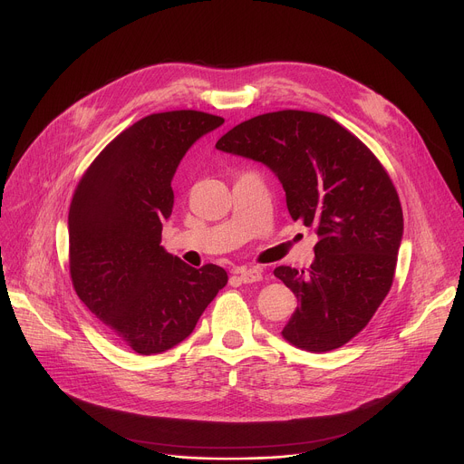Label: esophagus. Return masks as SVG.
<instances>
[{"label":"esophagus","instance_id":"obj_1","mask_svg":"<svg viewBox=\"0 0 464 464\" xmlns=\"http://www.w3.org/2000/svg\"><path fill=\"white\" fill-rule=\"evenodd\" d=\"M234 275H237V276H239V280H241L243 284L260 282V280L264 278V273H262L260 269H256V267H250V269L241 267V269H236V271H234Z\"/></svg>","mask_w":464,"mask_h":464}]
</instances>
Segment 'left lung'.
I'll list each match as a JSON object with an SVG mask.
<instances>
[{"mask_svg": "<svg viewBox=\"0 0 464 464\" xmlns=\"http://www.w3.org/2000/svg\"><path fill=\"white\" fill-rule=\"evenodd\" d=\"M216 149L269 168L291 219L317 228L307 273L275 269L298 298L282 337L314 353L343 346L367 326L392 285L403 216L387 171L337 121L304 111L243 121Z\"/></svg>", "mask_w": 464, "mask_h": 464, "instance_id": "left-lung-1", "label": "left lung"}]
</instances>
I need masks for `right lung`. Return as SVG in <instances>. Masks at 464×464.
<instances>
[{
    "label": "right lung",
    "mask_w": 464,
    "mask_h": 464,
    "mask_svg": "<svg viewBox=\"0 0 464 464\" xmlns=\"http://www.w3.org/2000/svg\"><path fill=\"white\" fill-rule=\"evenodd\" d=\"M223 123L197 111L136 121L101 150L70 204L73 287L105 328L141 355L162 353L189 337L228 282L223 267H189L160 245L180 160Z\"/></svg>",
    "instance_id": "obj_1"
}]
</instances>
